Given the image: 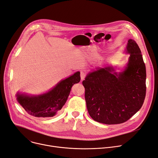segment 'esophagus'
<instances>
[{
    "instance_id": "esophagus-1",
    "label": "esophagus",
    "mask_w": 158,
    "mask_h": 158,
    "mask_svg": "<svg viewBox=\"0 0 158 158\" xmlns=\"http://www.w3.org/2000/svg\"><path fill=\"white\" fill-rule=\"evenodd\" d=\"M86 77V73L84 71H81V78L82 80H83Z\"/></svg>"
}]
</instances>
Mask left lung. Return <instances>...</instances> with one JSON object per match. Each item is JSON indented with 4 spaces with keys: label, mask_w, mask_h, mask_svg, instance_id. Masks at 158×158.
Segmentation results:
<instances>
[{
    "label": "left lung",
    "mask_w": 158,
    "mask_h": 158,
    "mask_svg": "<svg viewBox=\"0 0 158 158\" xmlns=\"http://www.w3.org/2000/svg\"><path fill=\"white\" fill-rule=\"evenodd\" d=\"M127 67L117 74L111 67L89 73L82 81L90 117L111 125L127 121L142 107L146 95V69L141 51L129 40Z\"/></svg>",
    "instance_id": "obj_1"
}]
</instances>
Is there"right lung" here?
Masks as SVG:
<instances>
[{
    "mask_svg": "<svg viewBox=\"0 0 158 158\" xmlns=\"http://www.w3.org/2000/svg\"><path fill=\"white\" fill-rule=\"evenodd\" d=\"M80 80V72H77L43 95L29 97L18 94L17 101L26 112L33 117H52L64 105L72 86L78 83Z\"/></svg>",
    "mask_w": 158,
    "mask_h": 158,
    "instance_id": "1",
    "label": "right lung"
}]
</instances>
